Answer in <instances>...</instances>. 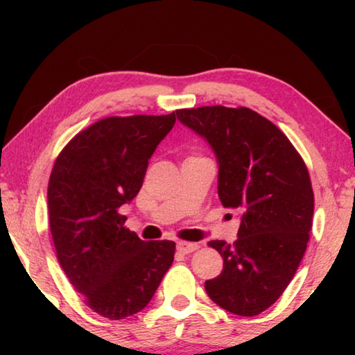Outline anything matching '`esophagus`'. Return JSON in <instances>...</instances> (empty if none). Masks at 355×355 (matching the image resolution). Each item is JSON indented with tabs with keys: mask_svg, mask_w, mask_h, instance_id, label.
Here are the masks:
<instances>
[{
	"mask_svg": "<svg viewBox=\"0 0 355 355\" xmlns=\"http://www.w3.org/2000/svg\"><path fill=\"white\" fill-rule=\"evenodd\" d=\"M197 249H199V244L197 243H186V241L177 243V250L182 252V254H191V252H194Z\"/></svg>",
	"mask_w": 355,
	"mask_h": 355,
	"instance_id": "obj_1",
	"label": "esophagus"
}]
</instances>
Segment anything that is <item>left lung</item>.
<instances>
[{"label": "left lung", "instance_id": "obj_1", "mask_svg": "<svg viewBox=\"0 0 355 355\" xmlns=\"http://www.w3.org/2000/svg\"><path fill=\"white\" fill-rule=\"evenodd\" d=\"M177 117L213 148L219 199L241 213L235 243H208L224 269L205 282L207 294L230 313L260 315L290 285L307 249L315 207L307 166L290 139L249 107L202 106L178 110Z\"/></svg>", "mask_w": 355, "mask_h": 355}]
</instances>
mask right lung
<instances>
[{"mask_svg":"<svg viewBox=\"0 0 355 355\" xmlns=\"http://www.w3.org/2000/svg\"><path fill=\"white\" fill-rule=\"evenodd\" d=\"M167 116L107 117L59 153L48 183V216L58 261L87 307L123 320L152 300L175 243L142 241L119 208L139 192L148 159L175 123Z\"/></svg>","mask_w":355,"mask_h":355,"instance_id":"obj_1","label":"right lung"}]
</instances>
